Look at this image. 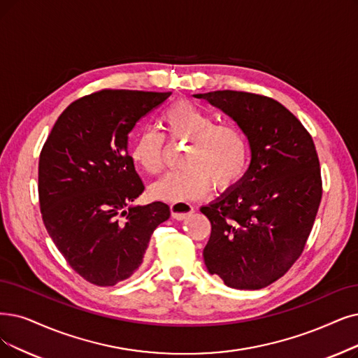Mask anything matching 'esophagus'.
Instances as JSON below:
<instances>
[{
    "instance_id": "esophagus-1",
    "label": "esophagus",
    "mask_w": 358,
    "mask_h": 358,
    "mask_svg": "<svg viewBox=\"0 0 358 358\" xmlns=\"http://www.w3.org/2000/svg\"><path fill=\"white\" fill-rule=\"evenodd\" d=\"M171 216L176 220L187 219L189 214L194 211V207L189 203H173L170 206Z\"/></svg>"
}]
</instances>
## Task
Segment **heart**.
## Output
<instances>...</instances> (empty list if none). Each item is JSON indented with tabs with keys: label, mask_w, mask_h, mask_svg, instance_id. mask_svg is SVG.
Returning <instances> with one entry per match:
<instances>
[{
	"label": "heart",
	"mask_w": 358,
	"mask_h": 358,
	"mask_svg": "<svg viewBox=\"0 0 358 358\" xmlns=\"http://www.w3.org/2000/svg\"><path fill=\"white\" fill-rule=\"evenodd\" d=\"M163 135L144 129L136 134L131 159L150 175L164 167V138L170 142H187L180 166L155 182L151 196L166 203H189L204 196L213 183L219 191L234 188L244 179L251 160V145L245 132L232 123H216L210 113L198 106L176 101L159 116Z\"/></svg>",
	"instance_id": "obj_1"
}]
</instances>
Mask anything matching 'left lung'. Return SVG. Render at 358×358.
Listing matches in <instances>:
<instances>
[{"label":"left lung","instance_id":"obj_1","mask_svg":"<svg viewBox=\"0 0 358 358\" xmlns=\"http://www.w3.org/2000/svg\"><path fill=\"white\" fill-rule=\"evenodd\" d=\"M194 96L231 116L251 145L244 179L201 207L211 223L204 263L227 287L264 288L299 259L316 220L323 192L316 147L273 98L229 90Z\"/></svg>","mask_w":358,"mask_h":358}]
</instances>
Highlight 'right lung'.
I'll list each match as a JSON object with an SVG mask.
<instances>
[{
    "label": "right lung",
    "instance_id": "obj_1",
    "mask_svg": "<svg viewBox=\"0 0 358 358\" xmlns=\"http://www.w3.org/2000/svg\"><path fill=\"white\" fill-rule=\"evenodd\" d=\"M171 92L101 90L71 103L39 155L38 194L45 229L79 276L113 287L139 268L167 204H129L144 192L127 136Z\"/></svg>",
    "mask_w": 358,
    "mask_h": 358
}]
</instances>
